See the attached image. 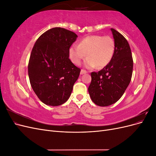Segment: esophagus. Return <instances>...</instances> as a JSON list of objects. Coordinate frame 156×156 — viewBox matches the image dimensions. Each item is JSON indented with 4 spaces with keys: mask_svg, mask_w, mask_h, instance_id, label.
Here are the masks:
<instances>
[{
    "mask_svg": "<svg viewBox=\"0 0 156 156\" xmlns=\"http://www.w3.org/2000/svg\"><path fill=\"white\" fill-rule=\"evenodd\" d=\"M87 73V72L86 70H84V69H81V75H83V74H84V73Z\"/></svg>",
    "mask_w": 156,
    "mask_h": 156,
    "instance_id": "34e87169",
    "label": "esophagus"
}]
</instances>
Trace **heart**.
<instances>
[{"mask_svg": "<svg viewBox=\"0 0 156 156\" xmlns=\"http://www.w3.org/2000/svg\"><path fill=\"white\" fill-rule=\"evenodd\" d=\"M115 43L111 37L100 35L88 36L82 39L79 45H73L69 50V58L75 65H79L85 58L87 68L96 66L103 68L109 64L115 54Z\"/></svg>", "mask_w": 156, "mask_h": 156, "instance_id": "heart-1", "label": "heart"}]
</instances>
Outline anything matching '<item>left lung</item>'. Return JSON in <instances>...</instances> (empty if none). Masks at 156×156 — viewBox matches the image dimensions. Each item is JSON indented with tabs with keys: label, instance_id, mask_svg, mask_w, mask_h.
Segmentation results:
<instances>
[{
	"label": "left lung",
	"instance_id": "8db88e82",
	"mask_svg": "<svg viewBox=\"0 0 156 156\" xmlns=\"http://www.w3.org/2000/svg\"><path fill=\"white\" fill-rule=\"evenodd\" d=\"M115 54L111 62L98 72H92L88 92L92 101L100 107L116 103L123 95L131 81L133 61L127 40L114 29Z\"/></svg>",
	"mask_w": 156,
	"mask_h": 156
}]
</instances>
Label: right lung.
Segmentation results:
<instances>
[{"label":"right lung","mask_w":156,"mask_h":156,"mask_svg":"<svg viewBox=\"0 0 156 156\" xmlns=\"http://www.w3.org/2000/svg\"><path fill=\"white\" fill-rule=\"evenodd\" d=\"M77 35L55 27L42 34L32 49L28 65L31 87L45 104L58 106L72 94L81 69L69 58L71 45Z\"/></svg>","instance_id":"add662e5"}]
</instances>
